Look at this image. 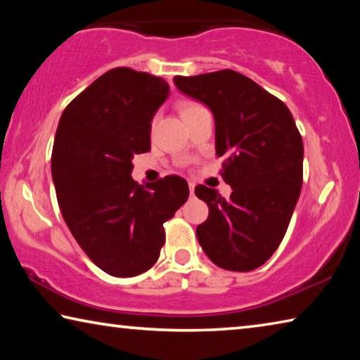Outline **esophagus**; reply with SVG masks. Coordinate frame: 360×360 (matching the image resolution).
<instances>
[{"label": "esophagus", "instance_id": "esophagus-1", "mask_svg": "<svg viewBox=\"0 0 360 360\" xmlns=\"http://www.w3.org/2000/svg\"><path fill=\"white\" fill-rule=\"evenodd\" d=\"M188 188H191V195H193V191H195V184H193V182H188Z\"/></svg>", "mask_w": 360, "mask_h": 360}]
</instances>
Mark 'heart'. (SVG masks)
Segmentation results:
<instances>
[{
    "label": "heart",
    "instance_id": "b5f03b06",
    "mask_svg": "<svg viewBox=\"0 0 360 360\" xmlns=\"http://www.w3.org/2000/svg\"><path fill=\"white\" fill-rule=\"evenodd\" d=\"M203 106L202 105H198V103H191V101H188V103H182V105H181V115H182V117H188V115H192L193 112H197L198 111V109H202Z\"/></svg>",
    "mask_w": 360,
    "mask_h": 360
}]
</instances>
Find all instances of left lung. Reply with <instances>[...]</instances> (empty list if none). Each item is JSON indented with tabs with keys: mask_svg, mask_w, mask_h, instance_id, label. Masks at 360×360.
Returning <instances> with one entry per match:
<instances>
[{
	"mask_svg": "<svg viewBox=\"0 0 360 360\" xmlns=\"http://www.w3.org/2000/svg\"><path fill=\"white\" fill-rule=\"evenodd\" d=\"M174 84L214 114L221 176L233 188L224 198L195 187L210 208L197 227L200 246L224 270H255L281 245L302 191L300 131L289 108L241 72L176 76Z\"/></svg>",
	"mask_w": 360,
	"mask_h": 360,
	"instance_id": "8db88e82",
	"label": "left lung"
}]
</instances>
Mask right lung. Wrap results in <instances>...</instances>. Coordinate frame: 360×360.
<instances>
[{
    "mask_svg": "<svg viewBox=\"0 0 360 360\" xmlns=\"http://www.w3.org/2000/svg\"><path fill=\"white\" fill-rule=\"evenodd\" d=\"M168 92L163 77L122 66L79 94L58 122L51 167L60 211L108 275L148 271L165 243L163 224L188 198L179 176L131 179L133 157L150 150V120Z\"/></svg>",
    "mask_w": 360,
    "mask_h": 360,
    "instance_id": "obj_1",
    "label": "right lung"
}]
</instances>
